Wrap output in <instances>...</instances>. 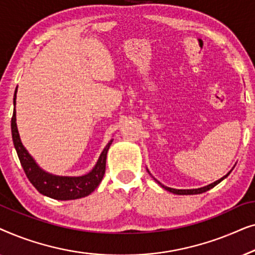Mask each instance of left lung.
I'll use <instances>...</instances> for the list:
<instances>
[{"instance_id":"1","label":"left lung","mask_w":255,"mask_h":255,"mask_svg":"<svg viewBox=\"0 0 255 255\" xmlns=\"http://www.w3.org/2000/svg\"><path fill=\"white\" fill-rule=\"evenodd\" d=\"M233 169V168H232ZM232 169L230 170V172L226 174V175H224L223 177H221V179L219 180H217V181H215V182H212V183H210V184H208V186H205V187H202V188H197V189H174V188H169V187H166V186H163L162 183H160L158 180L156 179H154V177L152 176V174L149 173V170L147 169V172H148V174L149 175H151L153 179H154V181L156 183L159 184V186H161L163 189H166L167 191H169V193H173V194H175V195H197V194H202V193H205V191H208V190H210L211 188H214L215 186H217L218 183H221L223 180L224 179H226V177L229 176V174L232 172Z\"/></svg>"}]
</instances>
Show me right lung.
I'll list each match as a JSON object with an SVG mask.
<instances>
[{"label":"right lung","mask_w":255,"mask_h":255,"mask_svg":"<svg viewBox=\"0 0 255 255\" xmlns=\"http://www.w3.org/2000/svg\"><path fill=\"white\" fill-rule=\"evenodd\" d=\"M16 94L17 88L15 90V95H13V106H15V108H13L11 118L12 141L20 165H22L30 182L33 184V187L40 194L59 201L78 200V198L86 197L89 194H92L99 187L104 176V173H106L107 154L114 139H111L104 147L93 169L89 173L85 174V175L61 176L48 173L38 165L36 160L31 156L27 149L22 144V140H20L16 123Z\"/></svg>","instance_id":"1"}]
</instances>
